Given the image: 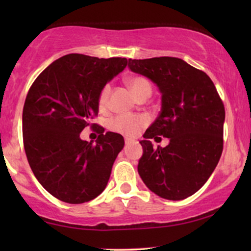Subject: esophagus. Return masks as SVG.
<instances>
[{"label":"esophagus","instance_id":"34e87169","mask_svg":"<svg viewBox=\"0 0 251 251\" xmlns=\"http://www.w3.org/2000/svg\"><path fill=\"white\" fill-rule=\"evenodd\" d=\"M135 143H136L135 140H131V139H128V138L126 139V146H129V145H132V144H135Z\"/></svg>","mask_w":251,"mask_h":251}]
</instances>
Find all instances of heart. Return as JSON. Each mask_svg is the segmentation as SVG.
I'll use <instances>...</instances> for the list:
<instances>
[{"label": "heart", "instance_id": "b5f03b06", "mask_svg": "<svg viewBox=\"0 0 251 251\" xmlns=\"http://www.w3.org/2000/svg\"><path fill=\"white\" fill-rule=\"evenodd\" d=\"M126 84L129 85V88L131 89L133 95L137 98L146 94V92L151 94V91H152L150 82L146 78L140 76L126 78ZM109 92H111V87L108 84L105 85L100 91V95H99V106H100V108L107 107ZM147 122H149V119L145 115H120L118 118L112 120L111 123H109V128L113 131L121 133V135L133 137L137 135V132L139 131L142 126L147 125Z\"/></svg>", "mask_w": 251, "mask_h": 251}]
</instances>
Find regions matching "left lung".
I'll return each mask as SVG.
<instances>
[{
	"label": "left lung",
	"instance_id": "left-lung-1",
	"mask_svg": "<svg viewBox=\"0 0 251 251\" xmlns=\"http://www.w3.org/2000/svg\"><path fill=\"white\" fill-rule=\"evenodd\" d=\"M129 70L150 78L161 94V112L144 133L138 174L153 193L184 200L203 186L223 152L225 109L204 72L175 57L129 59ZM169 138L166 148L151 139Z\"/></svg>",
	"mask_w": 251,
	"mask_h": 251
}]
</instances>
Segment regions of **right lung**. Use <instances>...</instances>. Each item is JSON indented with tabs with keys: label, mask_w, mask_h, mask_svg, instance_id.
I'll return each instance as SVG.
<instances>
[{
	"label": "right lung",
	"mask_w": 251,
	"mask_h": 251,
	"mask_svg": "<svg viewBox=\"0 0 251 251\" xmlns=\"http://www.w3.org/2000/svg\"><path fill=\"white\" fill-rule=\"evenodd\" d=\"M126 64V58L66 54L50 64L27 94L23 109L27 160L39 183L60 201L88 202L108 183L125 139L100 129L92 145L80 133L98 114L102 88Z\"/></svg>",
	"instance_id": "add662e5"
}]
</instances>
